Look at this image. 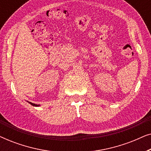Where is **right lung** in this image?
Returning a JSON list of instances; mask_svg holds the SVG:
<instances>
[{
    "label": "right lung",
    "instance_id": "right-lung-1",
    "mask_svg": "<svg viewBox=\"0 0 151 151\" xmlns=\"http://www.w3.org/2000/svg\"><path fill=\"white\" fill-rule=\"evenodd\" d=\"M29 103L32 105V106H39V104H34V103H32V102H29Z\"/></svg>",
    "mask_w": 151,
    "mask_h": 151
}]
</instances>
